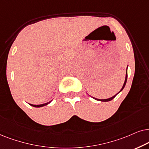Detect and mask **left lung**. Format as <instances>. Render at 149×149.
<instances>
[{
	"label": "left lung",
	"mask_w": 149,
	"mask_h": 149,
	"mask_svg": "<svg viewBox=\"0 0 149 149\" xmlns=\"http://www.w3.org/2000/svg\"><path fill=\"white\" fill-rule=\"evenodd\" d=\"M128 67V66H127ZM127 70H126V76H125V82H124V84H123V87H122V88L120 89V91H119V92H118L117 94H116L115 95H114V96L113 97H110V98H108V99H104V100H100V99H97V98H95V97H92L93 98V99H95V100H97V101H100V102H110V101H111L112 100H113V99H114L115 97L116 96V95H117L118 93H119L120 92H121V91L123 90V88H125V84H126V82H127Z\"/></svg>",
	"instance_id": "1"
}]
</instances>
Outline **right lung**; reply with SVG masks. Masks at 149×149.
Listing matches in <instances>:
<instances>
[{
  "instance_id": "obj_1",
  "label": "right lung",
  "mask_w": 149,
  "mask_h": 149,
  "mask_svg": "<svg viewBox=\"0 0 149 149\" xmlns=\"http://www.w3.org/2000/svg\"><path fill=\"white\" fill-rule=\"evenodd\" d=\"M52 102V100L50 101V102H47V103H45V104H39V105H34V104H29L30 105H31V106H33V107H35V108H40V107H43V106H46V105L49 104V103H50Z\"/></svg>"
}]
</instances>
